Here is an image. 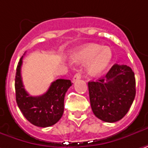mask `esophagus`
<instances>
[{
    "mask_svg": "<svg viewBox=\"0 0 148 148\" xmlns=\"http://www.w3.org/2000/svg\"><path fill=\"white\" fill-rule=\"evenodd\" d=\"M81 78V74L80 73H77V74H74V78H73V82H76L78 79H79Z\"/></svg>",
    "mask_w": 148,
    "mask_h": 148,
    "instance_id": "obj_1",
    "label": "esophagus"
}]
</instances>
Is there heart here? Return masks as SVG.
<instances>
[{"mask_svg":"<svg viewBox=\"0 0 148 148\" xmlns=\"http://www.w3.org/2000/svg\"><path fill=\"white\" fill-rule=\"evenodd\" d=\"M71 58L76 64L87 63V73L97 76L104 72L112 59V52L108 47L98 44H88L72 53Z\"/></svg>","mask_w":148,"mask_h":148,"instance_id":"b5f03b06","label":"heart"}]
</instances>
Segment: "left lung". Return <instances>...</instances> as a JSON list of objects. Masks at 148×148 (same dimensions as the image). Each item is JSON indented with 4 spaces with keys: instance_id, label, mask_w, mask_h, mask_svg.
<instances>
[{
    "instance_id": "8db88e82",
    "label": "left lung",
    "mask_w": 148,
    "mask_h": 148,
    "mask_svg": "<svg viewBox=\"0 0 148 148\" xmlns=\"http://www.w3.org/2000/svg\"><path fill=\"white\" fill-rule=\"evenodd\" d=\"M93 113L106 122L124 117L136 95L134 72L127 65L114 64L105 77L88 83Z\"/></svg>"
}]
</instances>
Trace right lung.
I'll return each mask as SVG.
<instances>
[{
    "mask_svg": "<svg viewBox=\"0 0 148 148\" xmlns=\"http://www.w3.org/2000/svg\"><path fill=\"white\" fill-rule=\"evenodd\" d=\"M21 58L16 67L15 79L16 100L25 118L32 125L48 127L57 123L64 114V96L72 85L69 79H58L51 84L48 91L39 96H32L24 89L21 69Z\"/></svg>",
    "mask_w": 148,
    "mask_h": 148,
    "instance_id": "right-lung-1",
    "label": "right lung"
}]
</instances>
